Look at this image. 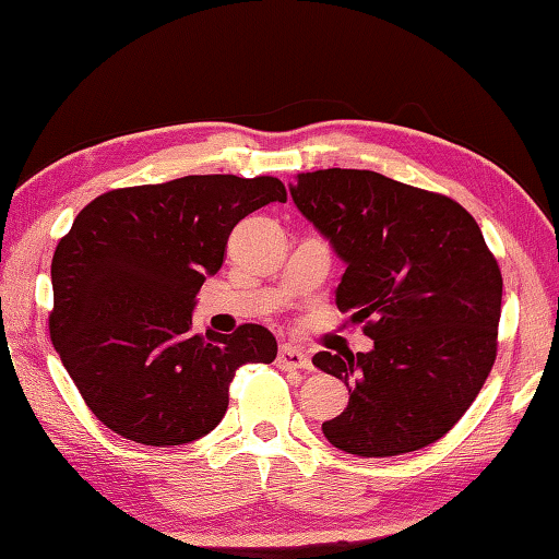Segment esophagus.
Segmentation results:
<instances>
[{
    "mask_svg": "<svg viewBox=\"0 0 559 559\" xmlns=\"http://www.w3.org/2000/svg\"><path fill=\"white\" fill-rule=\"evenodd\" d=\"M277 366L282 370H311V358L297 346H282L277 354Z\"/></svg>",
    "mask_w": 559,
    "mask_h": 559,
    "instance_id": "1",
    "label": "esophagus"
}]
</instances>
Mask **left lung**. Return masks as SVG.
<instances>
[{
  "label": "left lung",
  "instance_id": "obj_1",
  "mask_svg": "<svg viewBox=\"0 0 559 559\" xmlns=\"http://www.w3.org/2000/svg\"><path fill=\"white\" fill-rule=\"evenodd\" d=\"M289 193L346 262L336 307L373 338L368 354L314 356L350 393L324 437L356 456L442 439L496 360L503 277L478 223L449 195L366 169L297 174Z\"/></svg>",
  "mask_w": 559,
  "mask_h": 559
}]
</instances>
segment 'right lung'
Listing matches in <instances>:
<instances>
[{
	"label": "right lung",
	"mask_w": 559,
	"mask_h": 559,
	"mask_svg": "<svg viewBox=\"0 0 559 559\" xmlns=\"http://www.w3.org/2000/svg\"><path fill=\"white\" fill-rule=\"evenodd\" d=\"M285 203L274 176H183L97 195L53 252L48 331L85 405L115 435L176 447L209 435L245 364H272L260 324L193 334L191 311L245 215Z\"/></svg>",
	"instance_id": "add662e5"
}]
</instances>
